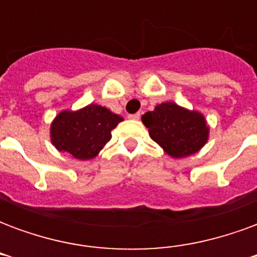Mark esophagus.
Segmentation results:
<instances>
[{
    "label": "esophagus",
    "instance_id": "34e87169",
    "mask_svg": "<svg viewBox=\"0 0 257 257\" xmlns=\"http://www.w3.org/2000/svg\"><path fill=\"white\" fill-rule=\"evenodd\" d=\"M131 119H140V112H136V114H131V115H128Z\"/></svg>",
    "mask_w": 257,
    "mask_h": 257
}]
</instances>
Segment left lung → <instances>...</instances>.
Wrapping results in <instances>:
<instances>
[{"instance_id": "8db88e82", "label": "left lung", "mask_w": 257, "mask_h": 257, "mask_svg": "<svg viewBox=\"0 0 257 257\" xmlns=\"http://www.w3.org/2000/svg\"><path fill=\"white\" fill-rule=\"evenodd\" d=\"M142 121L149 128L150 138L173 158H183L198 153L209 136V126L198 111H190L167 101L146 112Z\"/></svg>"}]
</instances>
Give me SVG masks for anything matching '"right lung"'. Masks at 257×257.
<instances>
[{"instance_id":"1","label":"right lung","mask_w":257,"mask_h":257,"mask_svg":"<svg viewBox=\"0 0 257 257\" xmlns=\"http://www.w3.org/2000/svg\"><path fill=\"white\" fill-rule=\"evenodd\" d=\"M122 121L106 107L89 104L77 111H60L51 125L52 145L77 160L95 158Z\"/></svg>"}]
</instances>
